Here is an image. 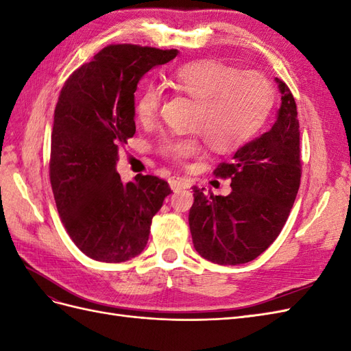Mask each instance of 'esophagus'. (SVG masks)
I'll return each instance as SVG.
<instances>
[{
  "label": "esophagus",
  "instance_id": "1",
  "mask_svg": "<svg viewBox=\"0 0 351 351\" xmlns=\"http://www.w3.org/2000/svg\"><path fill=\"white\" fill-rule=\"evenodd\" d=\"M169 186H171V189L174 190V192H177V190H182V189H187L189 184L184 178L182 177H173L169 178Z\"/></svg>",
  "mask_w": 351,
  "mask_h": 351
}]
</instances>
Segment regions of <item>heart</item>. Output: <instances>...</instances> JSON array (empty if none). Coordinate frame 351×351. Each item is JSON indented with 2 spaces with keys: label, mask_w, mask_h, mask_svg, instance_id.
I'll return each mask as SVG.
<instances>
[{
  "label": "heart",
  "mask_w": 351,
  "mask_h": 351,
  "mask_svg": "<svg viewBox=\"0 0 351 351\" xmlns=\"http://www.w3.org/2000/svg\"><path fill=\"white\" fill-rule=\"evenodd\" d=\"M177 92L195 101L190 127L202 133L212 149H236L256 132L272 102L271 83L256 71H241L215 61H197L178 67L169 77ZM162 101V88L147 82L134 101L136 119L151 123ZM161 151L184 159L200 152L196 136L165 137Z\"/></svg>",
  "instance_id": "heart-1"
}]
</instances>
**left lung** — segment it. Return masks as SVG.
<instances>
[{"mask_svg": "<svg viewBox=\"0 0 351 351\" xmlns=\"http://www.w3.org/2000/svg\"><path fill=\"white\" fill-rule=\"evenodd\" d=\"M281 107L271 130L243 145L214 174L231 178L228 196L193 187L189 226L202 258L218 265L256 259L278 237L299 192L300 130L289 86L275 77Z\"/></svg>", "mask_w": 351, "mask_h": 351, "instance_id": "left-lung-1", "label": "left lung"}]
</instances>
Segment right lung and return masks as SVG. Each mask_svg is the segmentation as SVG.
I'll return each mask as SVG.
<instances>
[{
	"label": "right lung",
	"mask_w": 351,
	"mask_h": 351,
	"mask_svg": "<svg viewBox=\"0 0 351 351\" xmlns=\"http://www.w3.org/2000/svg\"><path fill=\"white\" fill-rule=\"evenodd\" d=\"M177 49L110 45L66 80L54 112L49 178L69 236L86 256L108 263L141 254L152 218L171 193L155 176L123 183L119 146L136 133L134 92Z\"/></svg>",
	"instance_id": "obj_1"
}]
</instances>
